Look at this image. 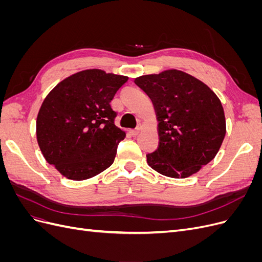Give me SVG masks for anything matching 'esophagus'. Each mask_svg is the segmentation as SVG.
I'll return each mask as SVG.
<instances>
[{"label": "esophagus", "instance_id": "34e87169", "mask_svg": "<svg viewBox=\"0 0 262 262\" xmlns=\"http://www.w3.org/2000/svg\"><path fill=\"white\" fill-rule=\"evenodd\" d=\"M142 128H143V125H142V124H139V125L137 126V129L131 130V134H132V136H134V137H136V136H139L140 132H141V130H142Z\"/></svg>", "mask_w": 262, "mask_h": 262}]
</instances>
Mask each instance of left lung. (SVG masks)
<instances>
[{
	"label": "left lung",
	"instance_id": "left-lung-1",
	"mask_svg": "<svg viewBox=\"0 0 262 262\" xmlns=\"http://www.w3.org/2000/svg\"><path fill=\"white\" fill-rule=\"evenodd\" d=\"M153 102L158 147L148 166L164 176L187 178L209 164L223 143L226 121L221 100L208 85L179 70L134 80Z\"/></svg>",
	"mask_w": 262,
	"mask_h": 262
}]
</instances>
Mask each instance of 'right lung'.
<instances>
[{
	"instance_id": "obj_1",
	"label": "right lung",
	"mask_w": 262,
	"mask_h": 262,
	"mask_svg": "<svg viewBox=\"0 0 262 262\" xmlns=\"http://www.w3.org/2000/svg\"><path fill=\"white\" fill-rule=\"evenodd\" d=\"M128 78L84 70L47 95L37 116V141L46 161L62 176L85 180L112 166L125 132L116 126L110 101Z\"/></svg>"
}]
</instances>
